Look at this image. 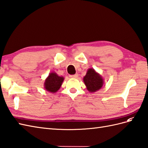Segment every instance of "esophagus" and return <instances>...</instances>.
Returning a JSON list of instances; mask_svg holds the SVG:
<instances>
[{
    "mask_svg": "<svg viewBox=\"0 0 148 148\" xmlns=\"http://www.w3.org/2000/svg\"><path fill=\"white\" fill-rule=\"evenodd\" d=\"M77 76H78V74H74V75H70V77H71V78H77Z\"/></svg>",
    "mask_w": 148,
    "mask_h": 148,
    "instance_id": "esophagus-1",
    "label": "esophagus"
}]
</instances>
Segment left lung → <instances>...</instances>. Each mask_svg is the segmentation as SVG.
Instances as JSON below:
<instances>
[{"label": "left lung", "instance_id": "left-lung-1", "mask_svg": "<svg viewBox=\"0 0 148 148\" xmlns=\"http://www.w3.org/2000/svg\"><path fill=\"white\" fill-rule=\"evenodd\" d=\"M83 81L86 88L89 92H95L102 88L104 83L102 75L94 70L93 68H89L87 71L85 76L83 77Z\"/></svg>", "mask_w": 148, "mask_h": 148}]
</instances>
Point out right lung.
<instances>
[{
	"instance_id": "right-lung-1",
	"label": "right lung",
	"mask_w": 148,
	"mask_h": 148,
	"mask_svg": "<svg viewBox=\"0 0 148 148\" xmlns=\"http://www.w3.org/2000/svg\"><path fill=\"white\" fill-rule=\"evenodd\" d=\"M64 77L59 76L55 72L49 73L47 77L45 79L44 88L47 91L51 93H55L60 88Z\"/></svg>"
}]
</instances>
